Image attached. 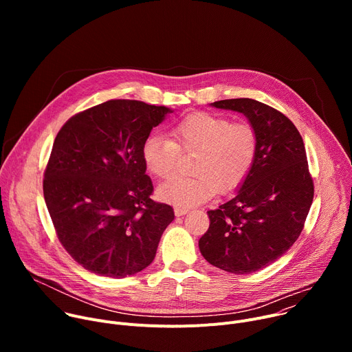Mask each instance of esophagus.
<instances>
[{"mask_svg":"<svg viewBox=\"0 0 352 352\" xmlns=\"http://www.w3.org/2000/svg\"><path fill=\"white\" fill-rule=\"evenodd\" d=\"M188 212H189V210H188V209H184V208H175V209H174V213H175L177 217L185 216Z\"/></svg>","mask_w":352,"mask_h":352,"instance_id":"1","label":"esophagus"}]
</instances>
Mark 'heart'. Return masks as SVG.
Masks as SVG:
<instances>
[{
	"mask_svg": "<svg viewBox=\"0 0 352 352\" xmlns=\"http://www.w3.org/2000/svg\"><path fill=\"white\" fill-rule=\"evenodd\" d=\"M171 139L150 135L142 144L144 167L159 178L175 171L179 152L197 156L193 177H173L157 188L163 202L177 208H192L212 199L217 189L230 192L252 168L258 153V135L254 126L234 122L217 114L193 113L171 129Z\"/></svg>",
	"mask_w": 352,
	"mask_h": 352,
	"instance_id": "b5f03b06",
	"label": "heart"
}]
</instances>
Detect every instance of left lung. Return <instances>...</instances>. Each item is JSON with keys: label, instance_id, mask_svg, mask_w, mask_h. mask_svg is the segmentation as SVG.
Returning a JSON list of instances; mask_svg holds the SVG:
<instances>
[{"label": "left lung", "instance_id": "left-lung-1", "mask_svg": "<svg viewBox=\"0 0 352 352\" xmlns=\"http://www.w3.org/2000/svg\"><path fill=\"white\" fill-rule=\"evenodd\" d=\"M242 113L258 135L255 163L236 195L216 210L199 239L204 258L234 274H249L276 262L304 228L314 200L302 136L276 109L252 98L212 103Z\"/></svg>", "mask_w": 352, "mask_h": 352}]
</instances>
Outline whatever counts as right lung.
<instances>
[{"instance_id":"obj_1","label":"right lung","mask_w":352,"mask_h":352,"mask_svg":"<svg viewBox=\"0 0 352 352\" xmlns=\"http://www.w3.org/2000/svg\"><path fill=\"white\" fill-rule=\"evenodd\" d=\"M168 113L138 100H109L71 117L57 133L44 200L57 236L86 270L122 278L153 262L174 210L150 199L142 144Z\"/></svg>"}]
</instances>
